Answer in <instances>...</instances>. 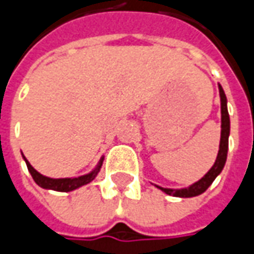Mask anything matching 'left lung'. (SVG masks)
<instances>
[{
	"mask_svg": "<svg viewBox=\"0 0 254 254\" xmlns=\"http://www.w3.org/2000/svg\"><path fill=\"white\" fill-rule=\"evenodd\" d=\"M219 94L220 112H222V132H220V145L216 161L213 164V167L208 171V174L202 180L195 182L193 185H190V188H185V190H167V188H161L165 193L174 195V196H181V198H190V196L200 195L202 192H205L209 188L210 184L219 175L220 171L223 170L225 162H226V157H228V138H229L230 131V120L228 107H226V96H225V92H223L222 86H219Z\"/></svg>",
	"mask_w": 254,
	"mask_h": 254,
	"instance_id": "8db88e82",
	"label": "left lung"
}]
</instances>
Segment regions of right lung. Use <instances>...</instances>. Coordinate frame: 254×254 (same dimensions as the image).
Wrapping results in <instances>:
<instances>
[{
  "instance_id": "1",
  "label": "right lung",
  "mask_w": 254,
  "mask_h": 254,
  "mask_svg": "<svg viewBox=\"0 0 254 254\" xmlns=\"http://www.w3.org/2000/svg\"><path fill=\"white\" fill-rule=\"evenodd\" d=\"M26 161V158H25ZM103 160L99 164V167L96 168V171L90 172L89 175H83V177H77V178H61V180H54V178H48V177H44L41 175L38 171L35 170L34 167L26 161V167H28V171L31 172L34 181L42 188H46V190H61V192H69V190H73L82 185H86L89 184L90 181L94 180V177L97 175V172L102 167Z\"/></svg>"
}]
</instances>
